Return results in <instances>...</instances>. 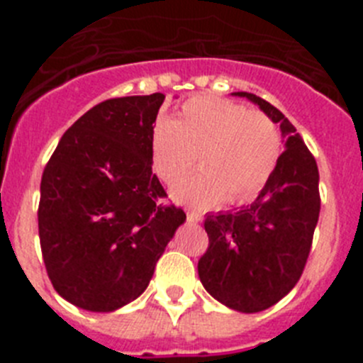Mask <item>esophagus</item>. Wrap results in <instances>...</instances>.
<instances>
[{"label": "esophagus", "instance_id": "obj_1", "mask_svg": "<svg viewBox=\"0 0 363 363\" xmlns=\"http://www.w3.org/2000/svg\"><path fill=\"white\" fill-rule=\"evenodd\" d=\"M187 220L192 221V223H198L201 220V214L196 213V211H189L187 213Z\"/></svg>", "mask_w": 363, "mask_h": 363}]
</instances>
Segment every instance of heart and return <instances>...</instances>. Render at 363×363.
I'll return each instance as SVG.
<instances>
[{"label": "heart", "mask_w": 363, "mask_h": 363, "mask_svg": "<svg viewBox=\"0 0 363 363\" xmlns=\"http://www.w3.org/2000/svg\"><path fill=\"white\" fill-rule=\"evenodd\" d=\"M280 154V130L267 114L214 96L189 99L150 136V167L169 187L178 185L198 158L201 172L172 192L174 200L198 207L252 200L272 176Z\"/></svg>", "instance_id": "obj_1"}]
</instances>
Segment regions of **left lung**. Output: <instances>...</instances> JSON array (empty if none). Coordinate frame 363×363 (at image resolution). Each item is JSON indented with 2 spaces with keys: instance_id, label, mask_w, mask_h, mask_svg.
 <instances>
[{
  "instance_id": "8db88e82",
  "label": "left lung",
  "mask_w": 363,
  "mask_h": 363,
  "mask_svg": "<svg viewBox=\"0 0 363 363\" xmlns=\"http://www.w3.org/2000/svg\"><path fill=\"white\" fill-rule=\"evenodd\" d=\"M247 98L280 123L285 150L258 198L240 211L207 214L209 249L198 262L205 291L240 313H259L300 280L318 223V165L294 125L265 99Z\"/></svg>"
}]
</instances>
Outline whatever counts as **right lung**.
Returning <instances> with one entry per match:
<instances>
[{"mask_svg":"<svg viewBox=\"0 0 363 363\" xmlns=\"http://www.w3.org/2000/svg\"><path fill=\"white\" fill-rule=\"evenodd\" d=\"M165 96H125L86 111L41 178L38 227L54 289L79 309L112 313L147 289L185 213L150 167L152 123Z\"/></svg>","mask_w":363,"mask_h":363,"instance_id":"add662e5","label":"right lung"}]
</instances>
